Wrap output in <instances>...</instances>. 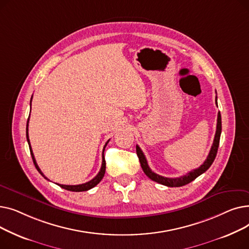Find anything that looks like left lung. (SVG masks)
Wrapping results in <instances>:
<instances>
[{
  "label": "left lung",
  "mask_w": 249,
  "mask_h": 249,
  "mask_svg": "<svg viewBox=\"0 0 249 249\" xmlns=\"http://www.w3.org/2000/svg\"><path fill=\"white\" fill-rule=\"evenodd\" d=\"M216 104H217V96H216ZM221 130H222V122H221V114L220 112L218 113V118H217V127H216V133H215V137H214V142L213 145L211 147L210 152H209L207 160H205V162L198 168L194 169V171L188 173L186 176H181L179 178H164L161 177L158 174L153 173L150 167L148 166L147 160L145 159L144 154H143L142 150L140 149V147L138 145H136V153L139 159L141 167L143 169L144 174L152 180L159 182V184H161L163 186L166 187H182L185 185L190 184L191 181H193L195 178H197L199 176H201L202 174H204L207 169L210 167L216 158L217 155V151H218V147H219V141H220V135H221Z\"/></svg>",
  "instance_id": "left-lung-1"
}]
</instances>
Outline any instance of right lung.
Segmentation results:
<instances>
[{
  "label": "right lung",
  "mask_w": 249,
  "mask_h": 249,
  "mask_svg": "<svg viewBox=\"0 0 249 249\" xmlns=\"http://www.w3.org/2000/svg\"><path fill=\"white\" fill-rule=\"evenodd\" d=\"M32 100V98H31ZM30 105H31V101H30ZM30 117V116H29ZM29 117H28V121H27V127H26V137H27V141H28V144H29V148H30V152H31V156H32V160H33V162H34V165L36 167L37 171L39 172V174H40L42 177H44V178L48 179L41 172V169L39 168L36 160H35V158H34V154H33V151H32V148H31V145H30V140H29V136H28V122H29ZM108 142H106V144H105L104 146V149H103V160H102V166H101V169L99 174L93 178L90 179L89 181L86 182V184H82V185H75V186H69V185H60V184H57L60 188L64 189V190H68V191H71V192H85V191H88V190H90L93 189L94 187H96L99 182L102 180V178H104V175H105V172H106V161H105V158H104V151H105V147L107 146Z\"/></svg>",
  "instance_id": "add662e5"
}]
</instances>
